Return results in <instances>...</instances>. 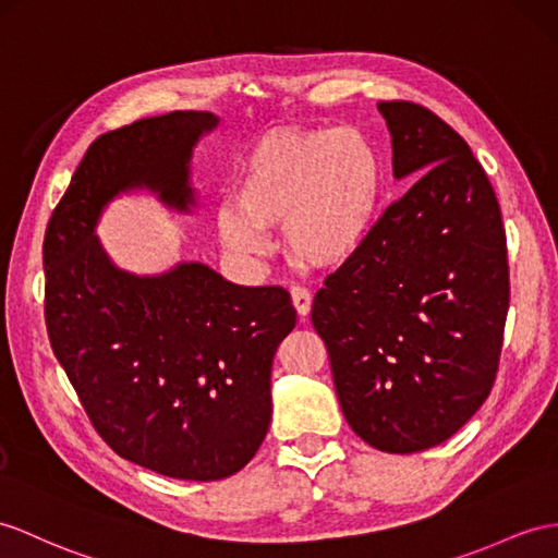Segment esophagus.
I'll return each instance as SVG.
<instances>
[{
    "label": "esophagus",
    "instance_id": "1",
    "mask_svg": "<svg viewBox=\"0 0 558 558\" xmlns=\"http://www.w3.org/2000/svg\"><path fill=\"white\" fill-rule=\"evenodd\" d=\"M291 301H293V307L301 317H307L310 310H312V293L303 287H293L291 289Z\"/></svg>",
    "mask_w": 558,
    "mask_h": 558
}]
</instances>
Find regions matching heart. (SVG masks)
I'll return each mask as SVG.
<instances>
[{
	"label": "heart",
	"instance_id": "1",
	"mask_svg": "<svg viewBox=\"0 0 558 558\" xmlns=\"http://www.w3.org/2000/svg\"><path fill=\"white\" fill-rule=\"evenodd\" d=\"M384 198V166L352 128H283L257 140L239 162L234 201L217 208V234L236 255L269 251L283 229L295 265L338 267L372 236Z\"/></svg>",
	"mask_w": 558,
	"mask_h": 558
}]
</instances>
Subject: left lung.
Wrapping results in <instances>:
<instances>
[{"label": "left lung", "mask_w": 558, "mask_h": 558, "mask_svg": "<svg viewBox=\"0 0 558 558\" xmlns=\"http://www.w3.org/2000/svg\"><path fill=\"white\" fill-rule=\"evenodd\" d=\"M410 192L326 277L312 324L350 428L381 452L445 442L495 384L509 310L507 234L469 144L428 108L381 101Z\"/></svg>", "instance_id": "obj_1"}]
</instances>
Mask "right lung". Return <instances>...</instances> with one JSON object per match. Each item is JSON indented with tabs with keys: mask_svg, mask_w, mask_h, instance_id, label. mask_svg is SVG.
<instances>
[{
	"mask_svg": "<svg viewBox=\"0 0 558 558\" xmlns=\"http://www.w3.org/2000/svg\"><path fill=\"white\" fill-rule=\"evenodd\" d=\"M208 111L144 118L94 142L45 234V319L53 355L116 454L180 481H222L263 445L279 343L295 326L281 287H239L201 263L120 269L94 234L118 194L148 189L196 206L189 160Z\"/></svg>",
	"mask_w": 558,
	"mask_h": 558,
	"instance_id": "add662e5",
	"label": "right lung"
}]
</instances>
